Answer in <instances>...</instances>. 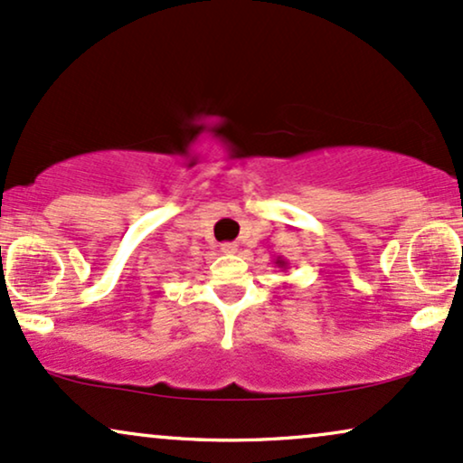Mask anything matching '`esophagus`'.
Here are the masks:
<instances>
[{
  "instance_id": "34e87169",
  "label": "esophagus",
  "mask_w": 463,
  "mask_h": 463,
  "mask_svg": "<svg viewBox=\"0 0 463 463\" xmlns=\"http://www.w3.org/2000/svg\"><path fill=\"white\" fill-rule=\"evenodd\" d=\"M221 250L227 255H233V253H238V244L236 242H222Z\"/></svg>"
}]
</instances>
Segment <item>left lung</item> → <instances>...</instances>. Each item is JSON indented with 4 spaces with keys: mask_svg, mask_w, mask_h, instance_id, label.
Here are the masks:
<instances>
[{
    "mask_svg": "<svg viewBox=\"0 0 463 463\" xmlns=\"http://www.w3.org/2000/svg\"><path fill=\"white\" fill-rule=\"evenodd\" d=\"M275 264H277L279 268H283V270H285V268H288V261H285L283 258H277V261H275Z\"/></svg>",
    "mask_w": 463,
    "mask_h": 463,
    "instance_id": "1",
    "label": "left lung"
}]
</instances>
